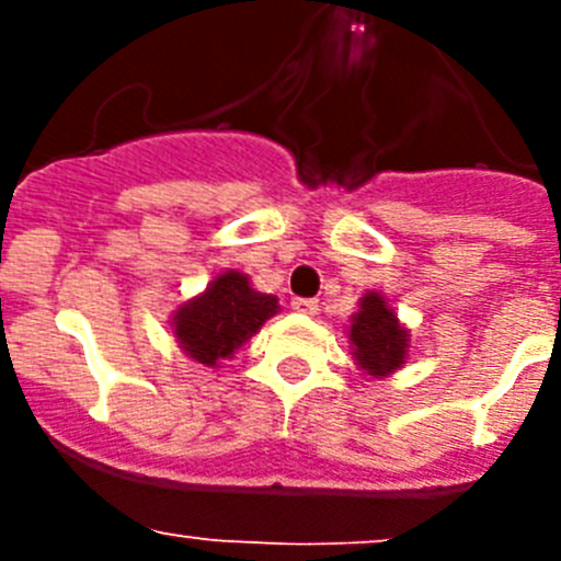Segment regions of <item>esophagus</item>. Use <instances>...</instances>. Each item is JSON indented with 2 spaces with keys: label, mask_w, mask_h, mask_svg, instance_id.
I'll return each mask as SVG.
<instances>
[{
  "label": "esophagus",
  "mask_w": 561,
  "mask_h": 561,
  "mask_svg": "<svg viewBox=\"0 0 561 561\" xmlns=\"http://www.w3.org/2000/svg\"><path fill=\"white\" fill-rule=\"evenodd\" d=\"M291 309H295L297 314H317V311H320V304L311 300V297H295V300H291Z\"/></svg>",
  "instance_id": "esophagus-1"
}]
</instances>
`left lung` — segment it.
I'll return each mask as SVG.
<instances>
[{"label": "left lung", "mask_w": 561, "mask_h": 561, "mask_svg": "<svg viewBox=\"0 0 561 561\" xmlns=\"http://www.w3.org/2000/svg\"><path fill=\"white\" fill-rule=\"evenodd\" d=\"M351 342L359 365L368 374L385 376L396 370L408 354V331L401 329L393 309L376 291L362 297V309L351 323Z\"/></svg>", "instance_id": "left-lung-1"}]
</instances>
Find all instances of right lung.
<instances>
[{
  "label": "right lung",
  "instance_id": "add662e5",
  "mask_svg": "<svg viewBox=\"0 0 561 561\" xmlns=\"http://www.w3.org/2000/svg\"><path fill=\"white\" fill-rule=\"evenodd\" d=\"M275 311V297L252 291L241 272H227L205 295L176 311V336L193 359L216 365V359L232 356Z\"/></svg>",
  "mask_w": 561,
  "mask_h": 561
}]
</instances>
